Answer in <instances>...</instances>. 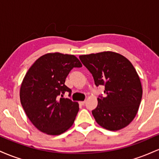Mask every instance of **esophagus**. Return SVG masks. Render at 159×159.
I'll return each instance as SVG.
<instances>
[{
	"label": "esophagus",
	"instance_id": "obj_1",
	"mask_svg": "<svg viewBox=\"0 0 159 159\" xmlns=\"http://www.w3.org/2000/svg\"><path fill=\"white\" fill-rule=\"evenodd\" d=\"M85 104V101H81L79 102V105H84Z\"/></svg>",
	"mask_w": 159,
	"mask_h": 159
}]
</instances>
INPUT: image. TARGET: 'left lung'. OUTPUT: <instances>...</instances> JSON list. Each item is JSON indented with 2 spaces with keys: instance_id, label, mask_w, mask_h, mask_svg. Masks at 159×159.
Instances as JSON below:
<instances>
[{
  "instance_id": "1",
  "label": "left lung",
  "mask_w": 159,
  "mask_h": 159,
  "mask_svg": "<svg viewBox=\"0 0 159 159\" xmlns=\"http://www.w3.org/2000/svg\"><path fill=\"white\" fill-rule=\"evenodd\" d=\"M96 87L105 86L92 111L96 123L107 130L127 126L135 117L142 98V86L135 69L125 57L112 52L79 56Z\"/></svg>"
}]
</instances>
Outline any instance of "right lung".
Returning <instances> with one entry per match:
<instances>
[{"mask_svg":"<svg viewBox=\"0 0 159 159\" xmlns=\"http://www.w3.org/2000/svg\"><path fill=\"white\" fill-rule=\"evenodd\" d=\"M82 64L74 55L49 53L40 57L28 69L20 89V100L27 117L36 129L58 135L72 125L79 107L65 98L72 90L65 85L69 72Z\"/></svg>","mask_w":159,"mask_h":159,"instance_id":"1","label":"right lung"}]
</instances>
